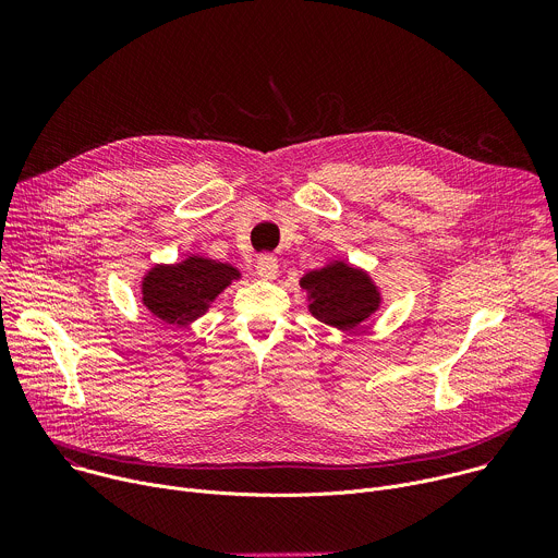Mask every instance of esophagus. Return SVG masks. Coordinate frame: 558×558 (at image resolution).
<instances>
[{"mask_svg":"<svg viewBox=\"0 0 558 558\" xmlns=\"http://www.w3.org/2000/svg\"><path fill=\"white\" fill-rule=\"evenodd\" d=\"M256 271L263 280H276L278 278V260L269 254L260 256L258 263H256Z\"/></svg>","mask_w":558,"mask_h":558,"instance_id":"obj_1","label":"esophagus"}]
</instances>
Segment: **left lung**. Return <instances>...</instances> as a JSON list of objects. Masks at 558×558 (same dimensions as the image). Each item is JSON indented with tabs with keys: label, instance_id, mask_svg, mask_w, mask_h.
I'll return each instance as SVG.
<instances>
[{
	"label": "left lung",
	"instance_id": "1",
	"mask_svg": "<svg viewBox=\"0 0 558 558\" xmlns=\"http://www.w3.org/2000/svg\"><path fill=\"white\" fill-rule=\"evenodd\" d=\"M300 287L306 291L308 311L315 320L340 331L357 329L381 304L373 278L344 260L304 274Z\"/></svg>",
	"mask_w": 558,
	"mask_h": 558
}]
</instances>
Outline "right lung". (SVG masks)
Masks as SVG:
<instances>
[{
    "label": "right lung",
    "instance_id": "add662e5",
    "mask_svg": "<svg viewBox=\"0 0 558 558\" xmlns=\"http://www.w3.org/2000/svg\"><path fill=\"white\" fill-rule=\"evenodd\" d=\"M241 271L229 263L187 256L174 265H154L141 282V302L168 325H192Z\"/></svg>",
    "mask_w": 558,
    "mask_h": 558
}]
</instances>
